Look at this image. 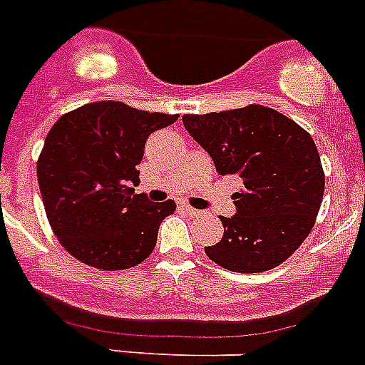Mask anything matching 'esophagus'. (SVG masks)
Listing matches in <instances>:
<instances>
[{
    "label": "esophagus",
    "instance_id": "1",
    "mask_svg": "<svg viewBox=\"0 0 365 365\" xmlns=\"http://www.w3.org/2000/svg\"><path fill=\"white\" fill-rule=\"evenodd\" d=\"M180 210H182V211H185V213H187V215H192V217H198V215H202V211L195 210V207H192V206H189V204H185V202H183V204H180Z\"/></svg>",
    "mask_w": 365,
    "mask_h": 365
}]
</instances>
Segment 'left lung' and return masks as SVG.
Wrapping results in <instances>:
<instances>
[{
	"label": "left lung",
	"instance_id": "left-lung-1",
	"mask_svg": "<svg viewBox=\"0 0 365 365\" xmlns=\"http://www.w3.org/2000/svg\"><path fill=\"white\" fill-rule=\"evenodd\" d=\"M183 125L220 176L240 178L225 235L207 258L234 272L278 267L312 232L324 192V173L310 133L271 107L250 103L206 115H183Z\"/></svg>",
	"mask_w": 365,
	"mask_h": 365
}]
</instances>
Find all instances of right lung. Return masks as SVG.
<instances>
[{"label": "right lung", "instance_id": "add662e5", "mask_svg": "<svg viewBox=\"0 0 365 365\" xmlns=\"http://www.w3.org/2000/svg\"><path fill=\"white\" fill-rule=\"evenodd\" d=\"M178 115L103 100L64 113L36 161L46 217L64 250L85 265L122 271L148 258L174 200L135 195L150 133Z\"/></svg>", "mask_w": 365, "mask_h": 365}]
</instances>
